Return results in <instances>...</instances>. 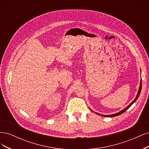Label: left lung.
Here are the masks:
<instances>
[{
    "label": "left lung",
    "mask_w": 149,
    "mask_h": 149,
    "mask_svg": "<svg viewBox=\"0 0 149 149\" xmlns=\"http://www.w3.org/2000/svg\"><path fill=\"white\" fill-rule=\"evenodd\" d=\"M141 89H142V81H141V82H140V86H139V91H138V93H137V96H136V98H135V100H134L131 103H130L129 106H127V107H126L125 108V109H124L123 110L120 111V112H118V113L114 114H111V115H102V114H101L97 113V112H95V113H96V114H97L100 115V116H103V117H109V118H112V117H115V116H119V115H120V114H122L123 113H124V112L126 110H127V109H129V108L130 106H131L135 102H136V101H137V100L138 97H139V95H140V94H141Z\"/></svg>",
    "instance_id": "obj_1"
}]
</instances>
